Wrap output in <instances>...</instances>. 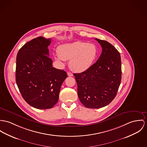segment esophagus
Masks as SVG:
<instances>
[{
    "instance_id": "34e87169",
    "label": "esophagus",
    "mask_w": 147,
    "mask_h": 147,
    "mask_svg": "<svg viewBox=\"0 0 147 147\" xmlns=\"http://www.w3.org/2000/svg\"><path fill=\"white\" fill-rule=\"evenodd\" d=\"M67 74H68V76L69 77H71V76H73V74H72L71 73H70V72H68V73H67Z\"/></svg>"
}]
</instances>
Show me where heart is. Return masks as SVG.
I'll list each match as a JSON object with an SVG mask.
<instances>
[{"mask_svg":"<svg viewBox=\"0 0 147 147\" xmlns=\"http://www.w3.org/2000/svg\"><path fill=\"white\" fill-rule=\"evenodd\" d=\"M57 54L55 59L58 63L63 64V61L69 60L72 70L82 72L90 68L95 60L97 49L93 44L77 41L59 46Z\"/></svg>","mask_w":147,"mask_h":147,"instance_id":"1","label":"heart"}]
</instances>
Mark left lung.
Here are the masks:
<instances>
[{
    "label": "left lung",
    "mask_w": 147,
    "mask_h": 147,
    "mask_svg": "<svg viewBox=\"0 0 147 147\" xmlns=\"http://www.w3.org/2000/svg\"><path fill=\"white\" fill-rule=\"evenodd\" d=\"M95 40L101 46L100 57L86 71L74 74L79 100L90 109L101 108L110 103L116 96L121 79L119 52L109 42Z\"/></svg>",
    "instance_id": "8db88e82"
}]
</instances>
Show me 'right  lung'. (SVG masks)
Returning a JSON list of instances; mask_svg holds the SVG:
<instances>
[{
    "label": "right lung",
    "instance_id": "right-lung-1",
    "mask_svg": "<svg viewBox=\"0 0 147 147\" xmlns=\"http://www.w3.org/2000/svg\"><path fill=\"white\" fill-rule=\"evenodd\" d=\"M51 38L38 37L24 44L16 58V80L26 102L37 109L52 108L58 101L66 71L53 67Z\"/></svg>",
    "mask_w": 147,
    "mask_h": 147
}]
</instances>
